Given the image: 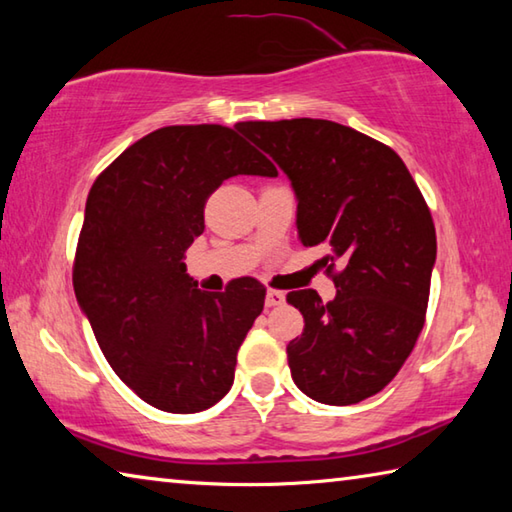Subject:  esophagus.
<instances>
[{"mask_svg":"<svg viewBox=\"0 0 512 512\" xmlns=\"http://www.w3.org/2000/svg\"><path fill=\"white\" fill-rule=\"evenodd\" d=\"M284 302V293L282 291H275V289H271L266 293V307H277V305H282Z\"/></svg>","mask_w":512,"mask_h":512,"instance_id":"esophagus-1","label":"esophagus"}]
</instances>
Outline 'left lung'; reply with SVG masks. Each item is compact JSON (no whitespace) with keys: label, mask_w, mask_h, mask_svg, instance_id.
I'll return each instance as SVG.
<instances>
[{"label":"left lung","mask_w":512,"mask_h":512,"mask_svg":"<svg viewBox=\"0 0 512 512\" xmlns=\"http://www.w3.org/2000/svg\"><path fill=\"white\" fill-rule=\"evenodd\" d=\"M287 173L298 237L323 246L336 298L291 291L305 329L287 345L296 386L329 406L377 395L400 372L427 316L436 228L413 176L391 146L327 119L241 121Z\"/></svg>","instance_id":"8db88e82"}]
</instances>
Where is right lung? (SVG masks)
<instances>
[{
    "mask_svg": "<svg viewBox=\"0 0 512 512\" xmlns=\"http://www.w3.org/2000/svg\"><path fill=\"white\" fill-rule=\"evenodd\" d=\"M232 176H277L235 128L164 126L128 146L88 194L72 282L103 357L146 404L167 413L214 406L235 381L237 352L266 287L237 277L205 293L185 253L205 203Z\"/></svg>",
    "mask_w": 512,
    "mask_h": 512,
    "instance_id": "1",
    "label": "right lung"
}]
</instances>
